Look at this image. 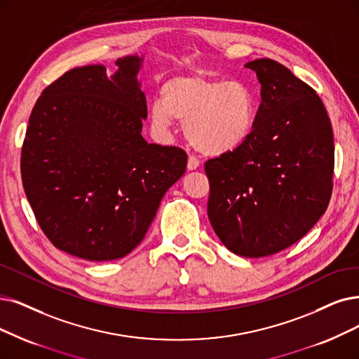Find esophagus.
Returning a JSON list of instances; mask_svg holds the SVG:
<instances>
[{"mask_svg":"<svg viewBox=\"0 0 359 359\" xmlns=\"http://www.w3.org/2000/svg\"><path fill=\"white\" fill-rule=\"evenodd\" d=\"M198 166H200L198 159H196L194 156H190V157H189V162H187V169H189V170H196Z\"/></svg>","mask_w":359,"mask_h":359,"instance_id":"obj_1","label":"esophagus"}]
</instances>
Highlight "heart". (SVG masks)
I'll use <instances>...</instances> for the list:
<instances>
[{"mask_svg":"<svg viewBox=\"0 0 359 359\" xmlns=\"http://www.w3.org/2000/svg\"><path fill=\"white\" fill-rule=\"evenodd\" d=\"M177 121L185 123V135L197 151L222 156L253 134L256 98L238 81L178 75L163 83L161 97L150 104V123L159 137H168Z\"/></svg>","mask_w":359,"mask_h":359,"instance_id":"b5f03b06","label":"heart"}]
</instances>
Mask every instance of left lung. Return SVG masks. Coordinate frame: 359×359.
Here are the masks:
<instances>
[{
	"label": "left lung",
	"instance_id": "1",
	"mask_svg": "<svg viewBox=\"0 0 359 359\" xmlns=\"http://www.w3.org/2000/svg\"><path fill=\"white\" fill-rule=\"evenodd\" d=\"M261 83L255 130L205 165L215 234L245 257L274 255L323 217L333 189L334 140L321 98L271 59L245 65Z\"/></svg>",
	"mask_w": 359,
	"mask_h": 359
}]
</instances>
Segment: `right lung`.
<instances>
[{
	"instance_id": "add662e5",
	"label": "right lung",
	"mask_w": 359,
	"mask_h": 359,
	"mask_svg": "<svg viewBox=\"0 0 359 359\" xmlns=\"http://www.w3.org/2000/svg\"><path fill=\"white\" fill-rule=\"evenodd\" d=\"M144 57L75 67L42 91L22 147L23 189L53 245L87 261H113L144 238L187 153L142 138Z\"/></svg>"
}]
</instances>
